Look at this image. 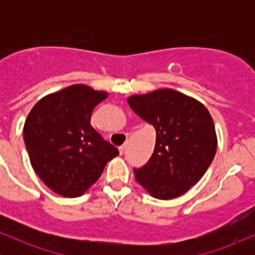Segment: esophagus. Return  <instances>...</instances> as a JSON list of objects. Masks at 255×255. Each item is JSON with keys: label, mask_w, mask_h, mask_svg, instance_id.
Returning <instances> with one entry per match:
<instances>
[{"label": "esophagus", "mask_w": 255, "mask_h": 255, "mask_svg": "<svg viewBox=\"0 0 255 255\" xmlns=\"http://www.w3.org/2000/svg\"><path fill=\"white\" fill-rule=\"evenodd\" d=\"M125 150H126V145H122V146H120V147H119L120 154H122V153H124Z\"/></svg>", "instance_id": "1"}]
</instances>
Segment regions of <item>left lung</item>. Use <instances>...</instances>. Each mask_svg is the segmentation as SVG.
Segmentation results:
<instances>
[{
	"mask_svg": "<svg viewBox=\"0 0 255 255\" xmlns=\"http://www.w3.org/2000/svg\"><path fill=\"white\" fill-rule=\"evenodd\" d=\"M131 110L156 129L147 164L135 180L153 198L180 197L204 176L217 151V134L209 110L195 98L159 89L127 99Z\"/></svg>",
	"mask_w": 255,
	"mask_h": 255,
	"instance_id": "left-lung-1",
	"label": "left lung"
}]
</instances>
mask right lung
<instances>
[{
	"instance_id": "obj_1",
	"label": "right lung",
	"mask_w": 255,
	"mask_h": 255,
	"mask_svg": "<svg viewBox=\"0 0 255 255\" xmlns=\"http://www.w3.org/2000/svg\"><path fill=\"white\" fill-rule=\"evenodd\" d=\"M108 96L72 85L39 99L26 119L24 140L32 168L62 197L83 195L119 154L90 124L93 109Z\"/></svg>"
}]
</instances>
